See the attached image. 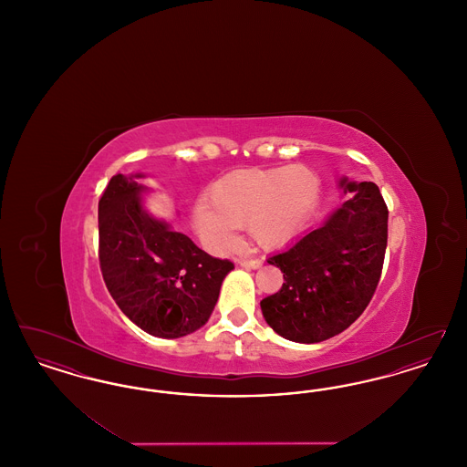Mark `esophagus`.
Listing matches in <instances>:
<instances>
[{
  "label": "esophagus",
  "mask_w": 467,
  "mask_h": 467,
  "mask_svg": "<svg viewBox=\"0 0 467 467\" xmlns=\"http://www.w3.org/2000/svg\"><path fill=\"white\" fill-rule=\"evenodd\" d=\"M240 266L250 267V269H257L263 266V259H242Z\"/></svg>",
  "instance_id": "1"
}]
</instances>
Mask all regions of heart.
Here are the masks:
<instances>
[{"label":"heart","mask_w":467,"mask_h":467,"mask_svg":"<svg viewBox=\"0 0 467 467\" xmlns=\"http://www.w3.org/2000/svg\"><path fill=\"white\" fill-rule=\"evenodd\" d=\"M318 196V178L305 166L248 168L231 171L208 189L192 219L202 240L215 250L236 244L246 227L265 248L287 244L305 223Z\"/></svg>","instance_id":"1"}]
</instances>
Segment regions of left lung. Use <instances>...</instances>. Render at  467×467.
Wrapping results in <instances>:
<instances>
[{
    "label": "left lung",
    "instance_id": "left-lung-1",
    "mask_svg": "<svg viewBox=\"0 0 467 467\" xmlns=\"http://www.w3.org/2000/svg\"><path fill=\"white\" fill-rule=\"evenodd\" d=\"M347 201L324 223L271 255L284 285L261 301L267 326L296 343H318L350 327L377 290L389 210L373 182L339 178Z\"/></svg>",
    "mask_w": 467,
    "mask_h": 467
}]
</instances>
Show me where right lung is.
Returning <instances> with one entry per match:
<instances>
[{
	"mask_svg": "<svg viewBox=\"0 0 467 467\" xmlns=\"http://www.w3.org/2000/svg\"><path fill=\"white\" fill-rule=\"evenodd\" d=\"M143 177H111L99 200V266L113 301L133 324L157 337H182L208 322L234 265L150 215L141 202L149 192Z\"/></svg>",
	"mask_w": 467,
	"mask_h": 467,
	"instance_id": "1",
	"label": "right lung"
}]
</instances>
